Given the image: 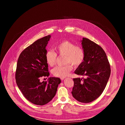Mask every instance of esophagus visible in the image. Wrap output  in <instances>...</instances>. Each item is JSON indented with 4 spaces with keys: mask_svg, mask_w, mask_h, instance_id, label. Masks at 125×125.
<instances>
[{
    "mask_svg": "<svg viewBox=\"0 0 125 125\" xmlns=\"http://www.w3.org/2000/svg\"><path fill=\"white\" fill-rule=\"evenodd\" d=\"M64 79H65V78H61L60 79L62 80V81H63L64 80Z\"/></svg>",
    "mask_w": 125,
    "mask_h": 125,
    "instance_id": "34e87169",
    "label": "esophagus"
}]
</instances>
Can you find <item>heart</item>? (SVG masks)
Here are the masks:
<instances>
[{"mask_svg": "<svg viewBox=\"0 0 125 125\" xmlns=\"http://www.w3.org/2000/svg\"><path fill=\"white\" fill-rule=\"evenodd\" d=\"M57 53L60 55H65V66H58L52 70V74L55 77L64 78L66 77L72 70L73 66L78 67L83 63L85 54L83 49L80 46L68 41H63L55 47ZM57 55L51 50H48L45 54L47 64L52 67L56 62ZM71 63L72 64H71Z\"/></svg>", "mask_w": 125, "mask_h": 125, "instance_id": "heart-1", "label": "heart"}]
</instances>
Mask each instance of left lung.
<instances>
[{
    "instance_id": "8db88e82",
    "label": "left lung",
    "mask_w": 125,
    "mask_h": 125,
    "mask_svg": "<svg viewBox=\"0 0 125 125\" xmlns=\"http://www.w3.org/2000/svg\"><path fill=\"white\" fill-rule=\"evenodd\" d=\"M84 59L75 73L85 78L73 79V96L82 103H89L97 99L103 93L110 75L111 69L102 48L86 38L82 41Z\"/></svg>"
}]
</instances>
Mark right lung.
Instances as JSON below:
<instances>
[{
    "instance_id": "1",
    "label": "right lung",
    "mask_w": 125,
    "mask_h": 125,
    "mask_svg": "<svg viewBox=\"0 0 125 125\" xmlns=\"http://www.w3.org/2000/svg\"><path fill=\"white\" fill-rule=\"evenodd\" d=\"M50 35L43 37L26 48L20 54L15 73L17 84L25 97L32 103L43 105L54 97L61 80L50 77L48 82H40L42 77H48L45 60V47Z\"/></svg>"
}]
</instances>
